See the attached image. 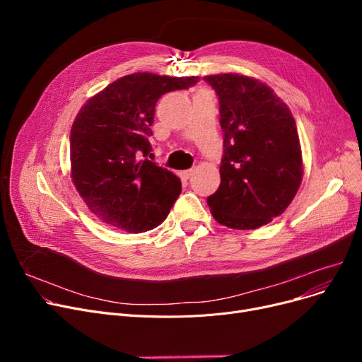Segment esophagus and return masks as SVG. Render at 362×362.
Returning <instances> with one entry per match:
<instances>
[{
    "label": "esophagus",
    "mask_w": 362,
    "mask_h": 362,
    "mask_svg": "<svg viewBox=\"0 0 362 362\" xmlns=\"http://www.w3.org/2000/svg\"><path fill=\"white\" fill-rule=\"evenodd\" d=\"M179 176H180V179L187 180L189 177L192 176V170H182V171H179Z\"/></svg>",
    "instance_id": "34e87169"
}]
</instances>
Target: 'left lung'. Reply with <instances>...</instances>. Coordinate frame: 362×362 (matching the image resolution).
<instances>
[{
	"label": "left lung",
	"instance_id": "left-lung-1",
	"mask_svg": "<svg viewBox=\"0 0 362 362\" xmlns=\"http://www.w3.org/2000/svg\"><path fill=\"white\" fill-rule=\"evenodd\" d=\"M204 81L218 95L224 132L221 182L206 204L223 226L258 229L284 213L300 186L303 165L295 119L258 79L223 73Z\"/></svg>",
	"mask_w": 362,
	"mask_h": 362
}]
</instances>
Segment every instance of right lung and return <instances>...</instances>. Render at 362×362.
<instances>
[{"label": "right lung", "instance_id": "add662e5", "mask_svg": "<svg viewBox=\"0 0 362 362\" xmlns=\"http://www.w3.org/2000/svg\"><path fill=\"white\" fill-rule=\"evenodd\" d=\"M198 76H123L86 101L70 130L71 180L89 210L126 232L161 224L182 192L180 179L146 157L156 104Z\"/></svg>", "mask_w": 362, "mask_h": 362}]
</instances>
